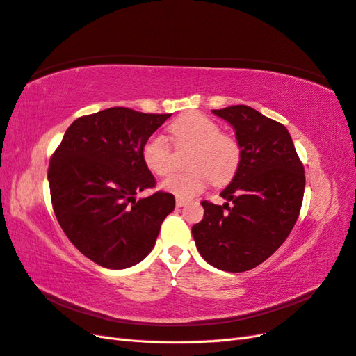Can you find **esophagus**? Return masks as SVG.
I'll return each instance as SVG.
<instances>
[{
  "label": "esophagus",
  "mask_w": 356,
  "mask_h": 356,
  "mask_svg": "<svg viewBox=\"0 0 356 356\" xmlns=\"http://www.w3.org/2000/svg\"><path fill=\"white\" fill-rule=\"evenodd\" d=\"M186 203H187V200H186V199H182V197H177V199H175V204H177V208H182V207H184Z\"/></svg>",
  "instance_id": "obj_1"
}]
</instances>
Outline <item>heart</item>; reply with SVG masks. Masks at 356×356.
Returning <instances> with one entry per match:
<instances>
[{"instance_id":"1","label":"heart","mask_w":356,"mask_h":356,"mask_svg":"<svg viewBox=\"0 0 356 356\" xmlns=\"http://www.w3.org/2000/svg\"><path fill=\"white\" fill-rule=\"evenodd\" d=\"M169 135L177 145L193 147L188 159L191 170L172 174L161 181V190L177 197L199 195L209 179L217 184L229 181L238 170L241 148L233 138L222 135L218 123L200 113H188L170 123ZM145 166L156 175H166L172 168V149L166 136L154 134L143 148Z\"/></svg>"}]
</instances>
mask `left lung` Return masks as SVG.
<instances>
[{
  "mask_svg": "<svg viewBox=\"0 0 356 356\" xmlns=\"http://www.w3.org/2000/svg\"><path fill=\"white\" fill-rule=\"evenodd\" d=\"M212 113L234 129L241 161L221 191L227 202H202L203 220L191 233L204 261L241 273L267 260L293 230L305 195V169L284 124L246 105Z\"/></svg>",
  "mask_w": 356,
  "mask_h": 356,
  "instance_id": "obj_1",
  "label": "left lung"
}]
</instances>
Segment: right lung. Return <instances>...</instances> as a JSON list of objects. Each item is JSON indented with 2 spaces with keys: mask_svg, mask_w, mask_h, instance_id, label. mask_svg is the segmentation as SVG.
<instances>
[{
  "mask_svg": "<svg viewBox=\"0 0 356 356\" xmlns=\"http://www.w3.org/2000/svg\"><path fill=\"white\" fill-rule=\"evenodd\" d=\"M169 117L123 106L83 115L50 159L47 178L58 222L96 264L120 270L143 261L175 208L170 193L136 199L156 184L144 163V144Z\"/></svg>",
  "mask_w": 356,
  "mask_h": 356,
  "instance_id": "1",
  "label": "right lung"
}]
</instances>
